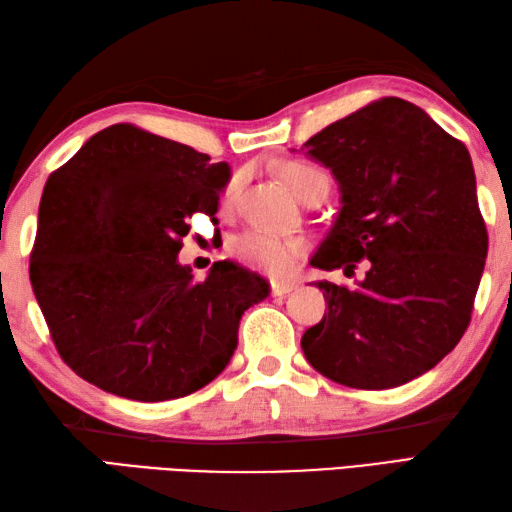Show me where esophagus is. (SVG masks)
<instances>
[{
  "mask_svg": "<svg viewBox=\"0 0 512 512\" xmlns=\"http://www.w3.org/2000/svg\"><path fill=\"white\" fill-rule=\"evenodd\" d=\"M295 288L297 286L292 284V281H270V292H273L275 297H286Z\"/></svg>",
  "mask_w": 512,
  "mask_h": 512,
  "instance_id": "34e87169",
  "label": "esophagus"
}]
</instances>
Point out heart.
Listing matches in <instances>:
<instances>
[{
  "label": "heart",
  "instance_id": "b5f03b06",
  "mask_svg": "<svg viewBox=\"0 0 512 512\" xmlns=\"http://www.w3.org/2000/svg\"><path fill=\"white\" fill-rule=\"evenodd\" d=\"M284 180L288 187L295 191L301 200H306L310 191L317 187H330V178L321 167L312 165V162H288L284 167ZM244 187V173H233L231 180L226 182L222 191V202L233 204L237 200L239 191ZM306 244L297 237H281L268 231H259V228H250V231L239 233L228 242V253H231L239 262H244L253 268L264 270L268 275H288L292 266H295L297 257L303 255Z\"/></svg>",
  "mask_w": 512,
  "mask_h": 512
}]
</instances>
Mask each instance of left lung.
<instances>
[{"mask_svg": "<svg viewBox=\"0 0 512 512\" xmlns=\"http://www.w3.org/2000/svg\"><path fill=\"white\" fill-rule=\"evenodd\" d=\"M339 180L343 209L312 266L365 279L319 281L328 314L301 339L308 363L354 389H389L436 367L471 323L488 233L462 140L385 96L306 145Z\"/></svg>", "mask_w": 512, "mask_h": 512, "instance_id": "8db88e82", "label": "left lung"}]
</instances>
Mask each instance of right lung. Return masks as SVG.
Segmentation results:
<instances>
[{"instance_id": "1", "label": "right lung", "mask_w": 512, "mask_h": 512, "mask_svg": "<svg viewBox=\"0 0 512 512\" xmlns=\"http://www.w3.org/2000/svg\"><path fill=\"white\" fill-rule=\"evenodd\" d=\"M231 176L189 145L132 123L94 134L50 173L30 284L63 363L140 402L189 396L231 361L244 310L266 281L215 262L195 281L178 264L189 220L215 224Z\"/></svg>"}]
</instances>
